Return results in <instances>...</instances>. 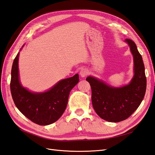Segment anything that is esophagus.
<instances>
[{"label":"esophagus","mask_w":155,"mask_h":155,"mask_svg":"<svg viewBox=\"0 0 155 155\" xmlns=\"http://www.w3.org/2000/svg\"><path fill=\"white\" fill-rule=\"evenodd\" d=\"M88 73H89V70L87 69V68H83V69L81 70L80 72V75H81L82 78H84V77L87 76V75L88 74Z\"/></svg>","instance_id":"obj_1"}]
</instances>
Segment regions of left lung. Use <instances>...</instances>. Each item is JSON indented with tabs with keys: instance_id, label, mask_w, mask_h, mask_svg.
I'll list each match as a JSON object with an SVG mask.
<instances>
[{
	"instance_id": "1",
	"label": "left lung",
	"mask_w": 155,
	"mask_h": 155,
	"mask_svg": "<svg viewBox=\"0 0 155 155\" xmlns=\"http://www.w3.org/2000/svg\"><path fill=\"white\" fill-rule=\"evenodd\" d=\"M134 58V75L130 84L114 87L95 77L86 78L91 87L94 110L102 119L119 122L127 119L137 110L144 98L147 80L142 56L133 41L126 39Z\"/></svg>"
}]
</instances>
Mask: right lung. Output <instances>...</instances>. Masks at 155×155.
<instances>
[{"label":"right lung","instance_id":"obj_1","mask_svg":"<svg viewBox=\"0 0 155 155\" xmlns=\"http://www.w3.org/2000/svg\"><path fill=\"white\" fill-rule=\"evenodd\" d=\"M19 54L14 58L11 71L10 91L15 105L25 117L37 124L47 126L55 122L66 110L70 92L79 82V75L59 81L45 92H31L20 81Z\"/></svg>","mask_w":155,"mask_h":155}]
</instances>
